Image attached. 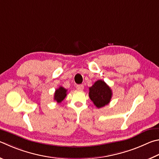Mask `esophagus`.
Segmentation results:
<instances>
[{
	"label": "esophagus",
	"instance_id": "1",
	"mask_svg": "<svg viewBox=\"0 0 159 159\" xmlns=\"http://www.w3.org/2000/svg\"><path fill=\"white\" fill-rule=\"evenodd\" d=\"M76 89H79V90H83L84 89V86H83V85H77Z\"/></svg>",
	"mask_w": 159,
	"mask_h": 159
}]
</instances>
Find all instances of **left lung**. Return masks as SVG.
Instances as JSON below:
<instances>
[{"instance_id": "1", "label": "left lung", "mask_w": 159, "mask_h": 159, "mask_svg": "<svg viewBox=\"0 0 159 159\" xmlns=\"http://www.w3.org/2000/svg\"><path fill=\"white\" fill-rule=\"evenodd\" d=\"M89 89V97L98 108L103 107L111 102L112 90L103 80H97Z\"/></svg>"}]
</instances>
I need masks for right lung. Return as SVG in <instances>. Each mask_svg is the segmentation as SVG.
Listing matches in <instances>:
<instances>
[{"label": "right lung", "mask_w": 159, "mask_h": 159, "mask_svg": "<svg viewBox=\"0 0 159 159\" xmlns=\"http://www.w3.org/2000/svg\"><path fill=\"white\" fill-rule=\"evenodd\" d=\"M67 90L62 86L57 88L54 94V100L56 101L57 103L62 102V101L64 100L65 98L67 96Z\"/></svg>", "instance_id": "right-lung-1"}]
</instances>
